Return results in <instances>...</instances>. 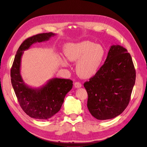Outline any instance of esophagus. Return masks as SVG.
Returning a JSON list of instances; mask_svg holds the SVG:
<instances>
[{
    "mask_svg": "<svg viewBox=\"0 0 147 147\" xmlns=\"http://www.w3.org/2000/svg\"><path fill=\"white\" fill-rule=\"evenodd\" d=\"M74 87L75 88H80V87H82V84H80V82H75L74 83Z\"/></svg>",
    "mask_w": 147,
    "mask_h": 147,
    "instance_id": "obj_1",
    "label": "esophagus"
}]
</instances>
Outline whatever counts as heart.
Instances as JSON below:
<instances>
[{"instance_id":"heart-1","label":"heart","mask_w":147,"mask_h":147,"mask_svg":"<svg viewBox=\"0 0 147 147\" xmlns=\"http://www.w3.org/2000/svg\"><path fill=\"white\" fill-rule=\"evenodd\" d=\"M64 55L68 61L76 62L78 74L82 78L88 79L98 72L105 57V50L100 45L90 41H82L66 45ZM61 64L67 66L65 60Z\"/></svg>"}]
</instances>
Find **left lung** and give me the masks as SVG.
<instances>
[{
    "label": "left lung",
    "mask_w": 147,
    "mask_h": 147,
    "mask_svg": "<svg viewBox=\"0 0 147 147\" xmlns=\"http://www.w3.org/2000/svg\"><path fill=\"white\" fill-rule=\"evenodd\" d=\"M136 70L129 53L120 45H112L105 63L84 83L87 107L98 120L120 115L128 105L136 80Z\"/></svg>",
    "instance_id": "1"
}]
</instances>
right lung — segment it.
I'll list each match as a JSON object with an SVG mask.
<instances>
[{
  "mask_svg": "<svg viewBox=\"0 0 147 147\" xmlns=\"http://www.w3.org/2000/svg\"><path fill=\"white\" fill-rule=\"evenodd\" d=\"M55 34L52 32L43 33L24 41L16 52L11 68V84L20 105L27 115L36 119L48 120L57 113L66 94L73 87L71 80L53 78L40 88H31L24 83L21 75V61L24 51L35 42L48 41Z\"/></svg>",
  "mask_w": 147,
  "mask_h": 147,
  "instance_id": "add662e5",
  "label": "right lung"
}]
</instances>
